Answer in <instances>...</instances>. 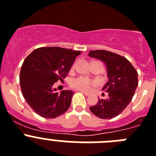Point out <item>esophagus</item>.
<instances>
[{"mask_svg": "<svg viewBox=\"0 0 156 156\" xmlns=\"http://www.w3.org/2000/svg\"><path fill=\"white\" fill-rule=\"evenodd\" d=\"M80 91L81 93H83V94H85V95H86V96H88V95H90V93L86 92V91Z\"/></svg>", "mask_w": 156, "mask_h": 156, "instance_id": "esophagus-1", "label": "esophagus"}]
</instances>
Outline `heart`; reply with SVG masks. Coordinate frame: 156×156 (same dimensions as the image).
I'll use <instances>...</instances> for the list:
<instances>
[{"label": "heart", "instance_id": "1", "mask_svg": "<svg viewBox=\"0 0 156 156\" xmlns=\"http://www.w3.org/2000/svg\"><path fill=\"white\" fill-rule=\"evenodd\" d=\"M98 84V83L97 80L89 79L87 77L83 76L74 78L72 80L70 83L72 88L83 91H90L92 87H96Z\"/></svg>", "mask_w": 156, "mask_h": 156}]
</instances>
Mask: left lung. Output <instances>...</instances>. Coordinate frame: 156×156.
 I'll return each mask as SVG.
<instances>
[{
	"instance_id": "8db88e82",
	"label": "left lung",
	"mask_w": 156,
	"mask_h": 156,
	"mask_svg": "<svg viewBox=\"0 0 156 156\" xmlns=\"http://www.w3.org/2000/svg\"><path fill=\"white\" fill-rule=\"evenodd\" d=\"M88 55L104 62L107 69L108 82L103 91L108 98L98 99L90 107L91 113L102 118L111 119L119 115L131 102L138 86V74L135 68L125 57L103 50H92Z\"/></svg>"
}]
</instances>
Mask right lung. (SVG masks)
I'll list each match as a JSON object with an SVG mask.
<instances>
[{"mask_svg": "<svg viewBox=\"0 0 156 156\" xmlns=\"http://www.w3.org/2000/svg\"><path fill=\"white\" fill-rule=\"evenodd\" d=\"M80 54L58 46L41 47L24 60L20 74L21 91L27 104L39 116L57 118L69 108L74 93L65 90L55 92L53 85L66 77Z\"/></svg>", "mask_w": 156, "mask_h": 156, "instance_id": "add662e5", "label": "right lung"}]
</instances>
